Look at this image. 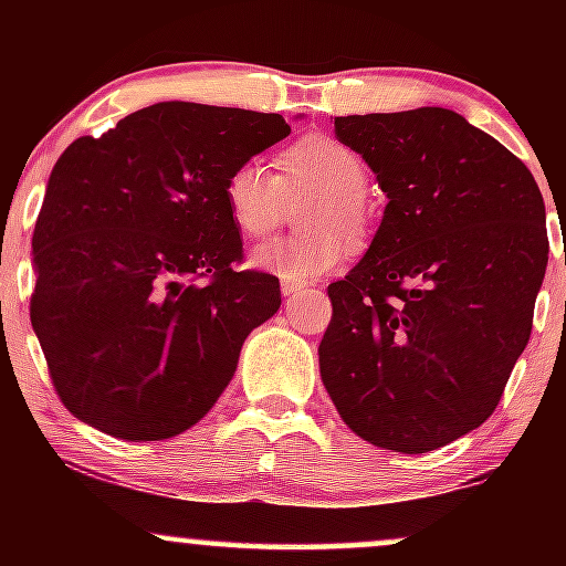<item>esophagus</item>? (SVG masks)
I'll list each match as a JSON object with an SVG mask.
<instances>
[{
  "label": "esophagus",
  "mask_w": 566,
  "mask_h": 566,
  "mask_svg": "<svg viewBox=\"0 0 566 566\" xmlns=\"http://www.w3.org/2000/svg\"><path fill=\"white\" fill-rule=\"evenodd\" d=\"M303 290V282H290V279H282V295L290 297L295 295V292Z\"/></svg>",
  "instance_id": "1"
}]
</instances>
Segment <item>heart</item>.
Returning a JSON list of instances; mask_svg holds the SVG:
<instances>
[{
	"label": "heart",
	"instance_id": "heart-1",
	"mask_svg": "<svg viewBox=\"0 0 566 566\" xmlns=\"http://www.w3.org/2000/svg\"><path fill=\"white\" fill-rule=\"evenodd\" d=\"M279 170L282 175H274L255 159L233 167L223 184L226 207L244 237L263 239L287 218V197L316 193L303 216L314 233L279 239L252 252L258 269L290 282H308L346 261L348 232L361 237L367 231V167L346 143L311 133L279 154Z\"/></svg>",
	"mask_w": 566,
	"mask_h": 566
}]
</instances>
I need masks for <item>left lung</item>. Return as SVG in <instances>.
Wrapping results in <instances>:
<instances>
[{
  "label": "left lung",
  "instance_id": "1",
  "mask_svg": "<svg viewBox=\"0 0 566 566\" xmlns=\"http://www.w3.org/2000/svg\"><path fill=\"white\" fill-rule=\"evenodd\" d=\"M388 205L367 255L327 287L324 388L356 437L420 454L495 412L548 263L535 178L450 108L335 116Z\"/></svg>",
  "mask_w": 566,
  "mask_h": 566
}]
</instances>
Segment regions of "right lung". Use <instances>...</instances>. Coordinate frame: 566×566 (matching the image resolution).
Segmentation results:
<instances>
[{
  "label": "right lung",
  "instance_id": "right-lung-1",
  "mask_svg": "<svg viewBox=\"0 0 566 566\" xmlns=\"http://www.w3.org/2000/svg\"><path fill=\"white\" fill-rule=\"evenodd\" d=\"M282 114L157 103L82 135L34 229L31 327L71 415L159 441L199 423L244 337L279 311V279L237 265L226 175L287 138Z\"/></svg>",
  "mask_w": 566,
  "mask_h": 566
}]
</instances>
